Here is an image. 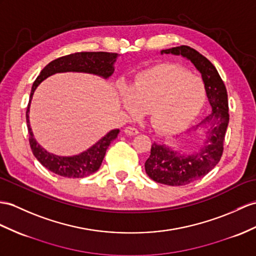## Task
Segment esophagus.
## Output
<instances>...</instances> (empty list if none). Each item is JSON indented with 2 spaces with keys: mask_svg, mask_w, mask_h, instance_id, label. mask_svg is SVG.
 Masks as SVG:
<instances>
[{
  "mask_svg": "<svg viewBox=\"0 0 256 256\" xmlns=\"http://www.w3.org/2000/svg\"><path fill=\"white\" fill-rule=\"evenodd\" d=\"M124 132L126 134L127 136H136L139 134L138 129H136L134 127H127L126 129L124 130Z\"/></svg>",
  "mask_w": 256,
  "mask_h": 256,
  "instance_id": "esophagus-1",
  "label": "esophagus"
}]
</instances>
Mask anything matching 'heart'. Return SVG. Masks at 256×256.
<instances>
[{
  "instance_id": "obj_1",
  "label": "heart",
  "mask_w": 256,
  "mask_h": 256,
  "mask_svg": "<svg viewBox=\"0 0 256 256\" xmlns=\"http://www.w3.org/2000/svg\"><path fill=\"white\" fill-rule=\"evenodd\" d=\"M120 101L129 117L148 112L158 132L174 134L194 120L205 101L201 78L176 65H158L136 74L129 89L122 88Z\"/></svg>"
}]
</instances>
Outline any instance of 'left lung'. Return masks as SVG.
Instances as JSON below:
<instances>
[{
  "label": "left lung",
  "mask_w": 256,
  "mask_h": 256,
  "mask_svg": "<svg viewBox=\"0 0 256 256\" xmlns=\"http://www.w3.org/2000/svg\"><path fill=\"white\" fill-rule=\"evenodd\" d=\"M160 54L182 56L191 62L201 74L212 108L210 115L193 129H203L205 134L198 151L184 154L172 146L154 142L150 158L146 160V172L154 182L172 186H186L203 178L222 158L229 122L227 90L215 66L194 48L182 46L162 50Z\"/></svg>",
  "instance_id": "obj_1"
}]
</instances>
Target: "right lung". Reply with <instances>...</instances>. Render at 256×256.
Wrapping results in <instances>:
<instances>
[{
	"label": "right lung",
	"mask_w": 256,
	"mask_h": 256,
	"mask_svg": "<svg viewBox=\"0 0 256 256\" xmlns=\"http://www.w3.org/2000/svg\"><path fill=\"white\" fill-rule=\"evenodd\" d=\"M118 56H120V54L108 52H79L66 55L48 63L41 70L38 78L34 82L26 112L30 148L36 158L40 162L41 165L44 166L46 170L56 174V175L67 178H84L96 172L102 164V160L110 142L114 141L117 138L118 134H120V129L110 130L104 136H102L96 144H93L91 148H86V151L77 155L60 156V155L50 153L36 142L34 136L32 129L30 127V104L32 101L36 89L38 88V86L43 80L58 72H84L108 79L115 70L114 65Z\"/></svg>",
	"instance_id": "add662e5"
}]
</instances>
